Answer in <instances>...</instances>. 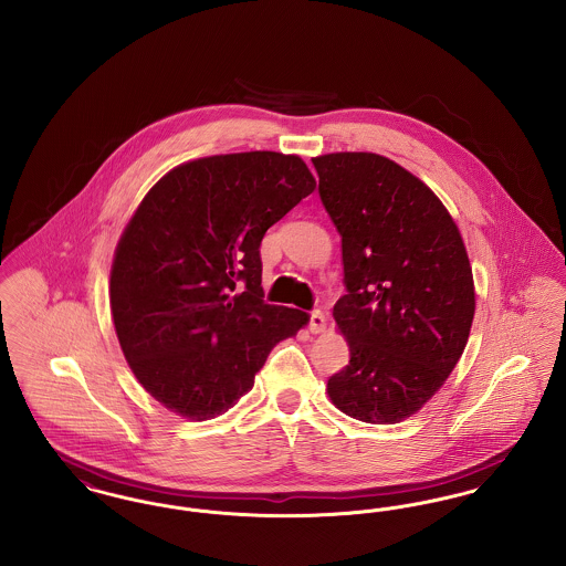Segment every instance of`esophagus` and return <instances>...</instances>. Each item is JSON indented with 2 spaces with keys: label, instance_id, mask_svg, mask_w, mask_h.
<instances>
[{
  "label": "esophagus",
  "instance_id": "34e87169",
  "mask_svg": "<svg viewBox=\"0 0 566 566\" xmlns=\"http://www.w3.org/2000/svg\"><path fill=\"white\" fill-rule=\"evenodd\" d=\"M324 328H326V318H324L323 312L321 310H314L312 314H310V331L312 333H323Z\"/></svg>",
  "mask_w": 566,
  "mask_h": 566
}]
</instances>
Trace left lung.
Returning a JSON list of instances; mask_svg holds the SVG:
<instances>
[{
  "label": "left lung",
  "mask_w": 566,
  "mask_h": 566,
  "mask_svg": "<svg viewBox=\"0 0 566 566\" xmlns=\"http://www.w3.org/2000/svg\"><path fill=\"white\" fill-rule=\"evenodd\" d=\"M324 210L342 235L346 295L333 318L350 365L331 401L369 424L416 413L457 367L475 289L457 222L422 180L374 153L312 159Z\"/></svg>",
  "instance_id": "8db88e82"
}]
</instances>
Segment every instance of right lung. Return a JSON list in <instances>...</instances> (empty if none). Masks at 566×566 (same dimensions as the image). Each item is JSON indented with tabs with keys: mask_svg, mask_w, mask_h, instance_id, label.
<instances>
[{
	"mask_svg": "<svg viewBox=\"0 0 566 566\" xmlns=\"http://www.w3.org/2000/svg\"><path fill=\"white\" fill-rule=\"evenodd\" d=\"M316 189L296 155L185 163L148 190L116 245L109 307L139 384L169 411L210 420L240 401L271 348L307 314L270 305L261 242Z\"/></svg>",
	"mask_w": 566,
	"mask_h": 566,
	"instance_id": "1",
	"label": "right lung"
}]
</instances>
